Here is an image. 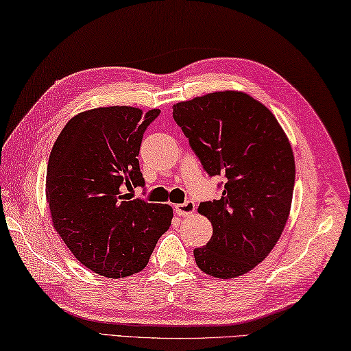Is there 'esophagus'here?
<instances>
[{
    "label": "esophagus",
    "mask_w": 351,
    "mask_h": 351,
    "mask_svg": "<svg viewBox=\"0 0 351 351\" xmlns=\"http://www.w3.org/2000/svg\"><path fill=\"white\" fill-rule=\"evenodd\" d=\"M194 210H195V204L191 200H186L180 204H176V213L180 217H186V215L194 214Z\"/></svg>",
    "instance_id": "34e87169"
}]
</instances>
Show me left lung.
<instances>
[{
  "label": "left lung",
  "mask_w": 351,
  "mask_h": 351,
  "mask_svg": "<svg viewBox=\"0 0 351 351\" xmlns=\"http://www.w3.org/2000/svg\"><path fill=\"white\" fill-rule=\"evenodd\" d=\"M173 117L209 177L221 176V197L202 202L213 223L197 266L215 278L252 270L280 240L290 213L295 158L278 121L261 102L217 91L173 107Z\"/></svg>",
  "instance_id": "1"
}]
</instances>
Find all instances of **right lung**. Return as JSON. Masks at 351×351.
Returning <instances> with one entry per match:
<instances>
[{
  "mask_svg": "<svg viewBox=\"0 0 351 351\" xmlns=\"http://www.w3.org/2000/svg\"><path fill=\"white\" fill-rule=\"evenodd\" d=\"M160 110L105 107L70 119L49 157L45 194L53 226L85 267L108 278L141 272L173 220V208L131 200L145 188L143 133Z\"/></svg>",
  "mask_w": 351,
  "mask_h": 351,
  "instance_id": "right-lung-1",
  "label": "right lung"
}]
</instances>
